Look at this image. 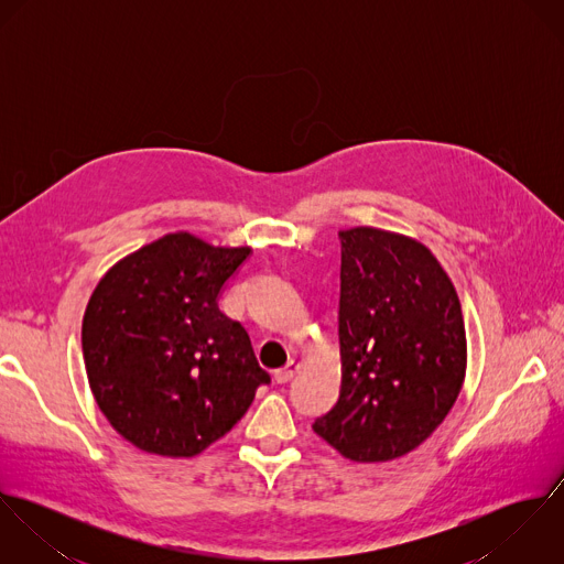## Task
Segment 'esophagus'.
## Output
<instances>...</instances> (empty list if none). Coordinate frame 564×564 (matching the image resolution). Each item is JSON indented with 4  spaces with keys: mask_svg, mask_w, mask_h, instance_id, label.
Listing matches in <instances>:
<instances>
[{
    "mask_svg": "<svg viewBox=\"0 0 564 564\" xmlns=\"http://www.w3.org/2000/svg\"><path fill=\"white\" fill-rule=\"evenodd\" d=\"M300 369H302V362L293 358V360H289V362H286V367H282V369H278V371H275V380H278L280 384L291 382V380L300 373Z\"/></svg>",
    "mask_w": 564,
    "mask_h": 564,
    "instance_id": "esophagus-1",
    "label": "esophagus"
}]
</instances>
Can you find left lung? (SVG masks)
<instances>
[{"mask_svg":"<svg viewBox=\"0 0 564 564\" xmlns=\"http://www.w3.org/2000/svg\"><path fill=\"white\" fill-rule=\"evenodd\" d=\"M340 393L313 430L354 463L416 449L449 414L467 373L458 293L416 239L340 230Z\"/></svg>","mask_w":564,"mask_h":564,"instance_id":"8db88e82","label":"left lung"}]
</instances>
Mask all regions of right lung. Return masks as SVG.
I'll use <instances>...</instances> for the list:
<instances>
[{
  "label": "right lung",
  "instance_id": "right-lung-1",
  "mask_svg": "<svg viewBox=\"0 0 564 564\" xmlns=\"http://www.w3.org/2000/svg\"><path fill=\"white\" fill-rule=\"evenodd\" d=\"M251 247L164 235L115 262L82 319L93 398L134 447L191 458L228 434L269 373L219 306Z\"/></svg>",
  "mask_w": 564,
  "mask_h": 564
}]
</instances>
